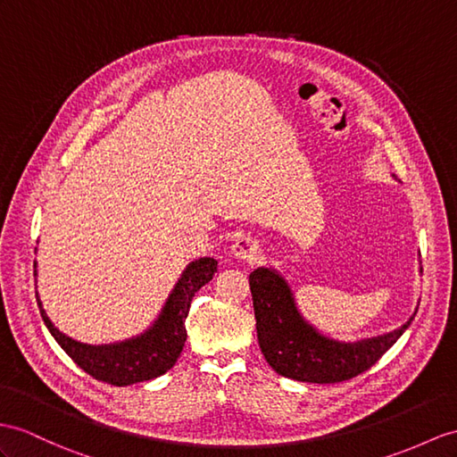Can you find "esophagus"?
I'll return each instance as SVG.
<instances>
[{"mask_svg":"<svg viewBox=\"0 0 457 457\" xmlns=\"http://www.w3.org/2000/svg\"><path fill=\"white\" fill-rule=\"evenodd\" d=\"M230 252L237 260L253 262V260H258V255H260V244L252 237H238L235 242H232Z\"/></svg>","mask_w":457,"mask_h":457,"instance_id":"34e87169","label":"esophagus"}]
</instances>
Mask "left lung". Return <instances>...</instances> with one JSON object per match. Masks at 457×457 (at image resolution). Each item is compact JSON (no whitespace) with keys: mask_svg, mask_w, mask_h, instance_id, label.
<instances>
[{"mask_svg":"<svg viewBox=\"0 0 457 457\" xmlns=\"http://www.w3.org/2000/svg\"><path fill=\"white\" fill-rule=\"evenodd\" d=\"M250 291L265 361L277 374L296 382L336 384L362 374L403 336L417 314L415 310L402 328L384 336L339 341L304 320L291 285L273 267H258L250 273Z\"/></svg>","mask_w":457,"mask_h":457,"instance_id":"obj_1","label":"left lung"}]
</instances>
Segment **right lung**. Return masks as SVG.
Masks as SVG:
<instances>
[{
    "label": "right lung",
    "mask_w": 457,
    "mask_h": 457,
    "mask_svg": "<svg viewBox=\"0 0 457 457\" xmlns=\"http://www.w3.org/2000/svg\"><path fill=\"white\" fill-rule=\"evenodd\" d=\"M37 267V262H35ZM217 260L199 258L186 265L180 279L176 281L157 320L136 337L106 345H88L65 336L52 324L46 310L42 308L37 293L40 316L52 337L70 354L73 362L100 382L112 386H129L147 382L169 372L176 364L186 343V318L190 312L194 295L213 279ZM37 275V271H35Z\"/></svg>",
    "instance_id": "right-lung-1"
}]
</instances>
